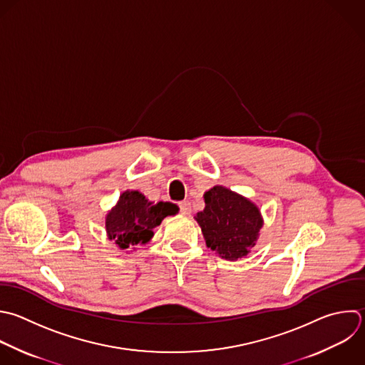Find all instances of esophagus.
<instances>
[{
	"mask_svg": "<svg viewBox=\"0 0 365 365\" xmlns=\"http://www.w3.org/2000/svg\"><path fill=\"white\" fill-rule=\"evenodd\" d=\"M178 207H180V211H181L182 214H190V212H191V204H190V201H187V200L180 201V202H178Z\"/></svg>",
	"mask_w": 365,
	"mask_h": 365,
	"instance_id": "obj_1",
	"label": "esophagus"
}]
</instances>
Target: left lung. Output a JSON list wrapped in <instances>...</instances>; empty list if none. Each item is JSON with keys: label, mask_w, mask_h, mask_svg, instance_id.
<instances>
[{"label": "left lung", "mask_w": 365, "mask_h": 365, "mask_svg": "<svg viewBox=\"0 0 365 365\" xmlns=\"http://www.w3.org/2000/svg\"><path fill=\"white\" fill-rule=\"evenodd\" d=\"M205 208L195 220L207 247L225 259H237L255 245L262 220L258 208L247 198L217 185L205 192Z\"/></svg>", "instance_id": "1"}]
</instances>
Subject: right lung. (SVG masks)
<instances>
[{
    "label": "right lung",
    "mask_w": 365,
    "mask_h": 365,
    "mask_svg": "<svg viewBox=\"0 0 365 365\" xmlns=\"http://www.w3.org/2000/svg\"><path fill=\"white\" fill-rule=\"evenodd\" d=\"M177 211L178 207L173 202L154 204L138 191H125L106 218L107 234L123 250L145 244L151 240L153 230Z\"/></svg>",
    "instance_id": "obj_1"
}]
</instances>
